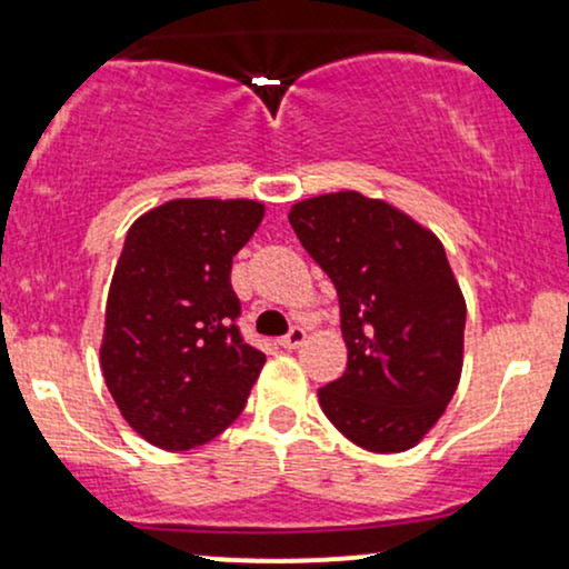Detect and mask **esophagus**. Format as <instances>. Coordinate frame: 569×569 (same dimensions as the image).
<instances>
[{
  "instance_id": "obj_1",
  "label": "esophagus",
  "mask_w": 569,
  "mask_h": 569,
  "mask_svg": "<svg viewBox=\"0 0 569 569\" xmlns=\"http://www.w3.org/2000/svg\"><path fill=\"white\" fill-rule=\"evenodd\" d=\"M305 339H307V335H305L302 326H293V329L289 331V335H286L283 339H280V345H283L286 350H297L299 345H305Z\"/></svg>"
}]
</instances>
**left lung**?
I'll use <instances>...</instances> for the list:
<instances>
[{"label": "left lung", "instance_id": "obj_1", "mask_svg": "<svg viewBox=\"0 0 569 569\" xmlns=\"http://www.w3.org/2000/svg\"><path fill=\"white\" fill-rule=\"evenodd\" d=\"M289 221L339 297L348 369L318 390L323 415L369 452L411 449L452 401L466 299L441 240L385 200L331 192Z\"/></svg>", "mask_w": 569, "mask_h": 569}]
</instances>
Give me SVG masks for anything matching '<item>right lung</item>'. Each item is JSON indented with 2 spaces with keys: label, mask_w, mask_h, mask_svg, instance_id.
I'll return each mask as SVG.
<instances>
[{
  "label": "right lung",
  "mask_w": 569,
  "mask_h": 569,
  "mask_svg": "<svg viewBox=\"0 0 569 569\" xmlns=\"http://www.w3.org/2000/svg\"><path fill=\"white\" fill-rule=\"evenodd\" d=\"M257 200H171L133 221L107 299L101 369L136 433L168 452L211 441L243 411L264 367L238 329L232 257Z\"/></svg>",
  "instance_id": "add662e5"
}]
</instances>
